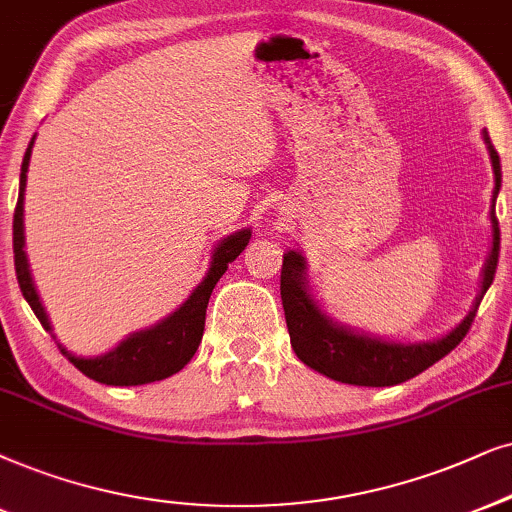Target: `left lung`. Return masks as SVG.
Here are the masks:
<instances>
[{"label":"left lung","mask_w":512,"mask_h":512,"mask_svg":"<svg viewBox=\"0 0 512 512\" xmlns=\"http://www.w3.org/2000/svg\"><path fill=\"white\" fill-rule=\"evenodd\" d=\"M482 139L484 146H487L491 170H494V196H491L489 208L491 248L487 262L482 267L480 293L472 302L468 316L437 340L399 342L357 331V328L345 326V323L335 321L333 316L326 314V309L321 307V302L312 293V286H309L307 260L302 257V252L288 250L283 252L281 300L283 312H286L290 345H293L297 359L302 364L323 373L326 378L338 380V383L390 387L416 378L425 368L446 357L465 338L472 319H475L477 307H480V300L489 290L491 281H494L498 245H501L496 219V198L498 191H501V163H498V153L491 146L487 129H482Z\"/></svg>","instance_id":"1"}]
</instances>
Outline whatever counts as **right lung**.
Segmentation results:
<instances>
[{
	"instance_id": "add662e5",
	"label": "right lung",
	"mask_w": 512,
	"mask_h": 512,
	"mask_svg": "<svg viewBox=\"0 0 512 512\" xmlns=\"http://www.w3.org/2000/svg\"><path fill=\"white\" fill-rule=\"evenodd\" d=\"M35 137L30 139L28 151H25L21 165V186H18V203L14 212V264L23 297L28 300L30 309L35 312L37 319H40L44 331L51 333V338L56 340L49 316L44 312V304L40 300V295H37L35 281H32L28 255H25L23 203ZM250 236L252 231L245 226V229H238L236 234L222 238V241L212 248L210 267L205 271L203 281L191 290V295L186 297L170 316H165L163 321L153 323V326L144 328V331L129 333L125 340L118 342V347L111 349V352L101 354V357H75V354L68 352L61 342H58V349H61L63 357H66L77 371H82L87 378H92L96 383L103 385H148L155 383V380H165L170 378V375L179 373L181 368L193 359V354H196V349L200 345V338H203L205 309H208L212 288L217 286V281L222 278L224 271L229 269V264L245 250V245L250 243Z\"/></svg>"
}]
</instances>
